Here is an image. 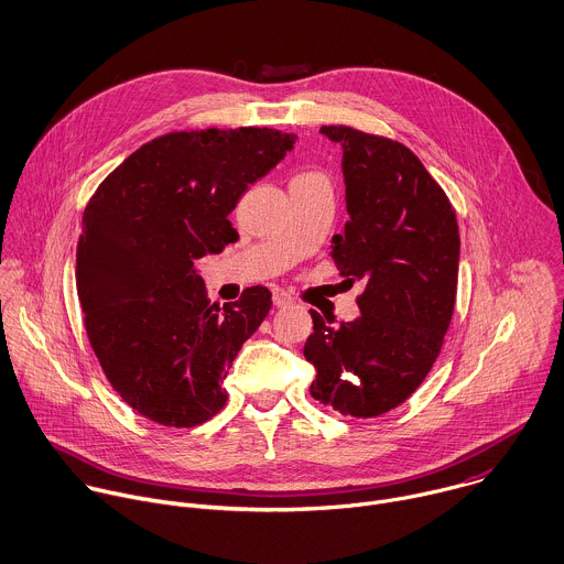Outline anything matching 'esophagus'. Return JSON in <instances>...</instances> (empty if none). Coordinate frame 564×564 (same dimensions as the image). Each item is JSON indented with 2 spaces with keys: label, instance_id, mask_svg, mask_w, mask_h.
Returning a JSON list of instances; mask_svg holds the SVG:
<instances>
[{
  "label": "esophagus",
  "instance_id": "esophagus-1",
  "mask_svg": "<svg viewBox=\"0 0 564 564\" xmlns=\"http://www.w3.org/2000/svg\"><path fill=\"white\" fill-rule=\"evenodd\" d=\"M273 304L278 306V308H282V306H289V304H293V297H291V293H286L284 289H280V286H275L273 291Z\"/></svg>",
  "mask_w": 564,
  "mask_h": 564
}]
</instances>
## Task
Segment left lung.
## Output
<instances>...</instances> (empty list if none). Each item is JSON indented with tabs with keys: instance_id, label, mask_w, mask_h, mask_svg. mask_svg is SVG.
<instances>
[{
	"instance_id": "left-lung-1",
	"label": "left lung",
	"mask_w": 564,
	"mask_h": 564,
	"mask_svg": "<svg viewBox=\"0 0 564 564\" xmlns=\"http://www.w3.org/2000/svg\"><path fill=\"white\" fill-rule=\"evenodd\" d=\"M319 132L341 145L350 216L330 258L350 284L366 286L352 322L333 326L311 311L304 359L315 368L313 399L368 419L403 403L438 357L456 297L458 225L405 145L346 126Z\"/></svg>"
}]
</instances>
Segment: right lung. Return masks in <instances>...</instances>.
<instances>
[{
	"label": "right lung",
	"instance_id": "1",
	"mask_svg": "<svg viewBox=\"0 0 564 564\" xmlns=\"http://www.w3.org/2000/svg\"><path fill=\"white\" fill-rule=\"evenodd\" d=\"M295 139L269 128L165 134L90 198L77 245L84 322L108 381L139 414L194 427L225 405L227 372L271 293L251 286L209 304L196 260L238 238L229 214Z\"/></svg>",
	"mask_w": 564,
	"mask_h": 564
}]
</instances>
